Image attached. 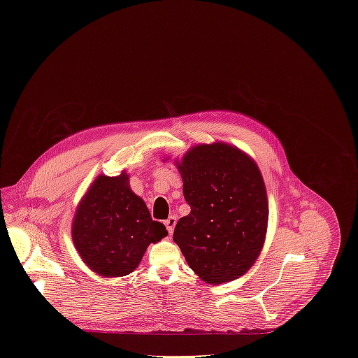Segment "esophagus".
I'll list each match as a JSON object with an SVG mask.
<instances>
[{
    "label": "esophagus",
    "mask_w": 358,
    "mask_h": 358,
    "mask_svg": "<svg viewBox=\"0 0 358 358\" xmlns=\"http://www.w3.org/2000/svg\"><path fill=\"white\" fill-rule=\"evenodd\" d=\"M166 227H167V230H169V233L171 234L173 233V230H175V225H176V216H169V218L166 220Z\"/></svg>",
    "instance_id": "1"
}]
</instances>
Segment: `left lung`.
Masks as SVG:
<instances>
[{
    "mask_svg": "<svg viewBox=\"0 0 358 358\" xmlns=\"http://www.w3.org/2000/svg\"><path fill=\"white\" fill-rule=\"evenodd\" d=\"M173 162L191 208L173 241L206 284L239 279L257 262L267 233L268 201L257 162L225 142L191 146Z\"/></svg>",
    "mask_w": 358,
    "mask_h": 358,
    "instance_id": "1",
    "label": "left lung"
}]
</instances>
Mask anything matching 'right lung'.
I'll return each instance as SVG.
<instances>
[{"label":"right lung","mask_w":358,"mask_h":358,"mask_svg":"<svg viewBox=\"0 0 358 358\" xmlns=\"http://www.w3.org/2000/svg\"><path fill=\"white\" fill-rule=\"evenodd\" d=\"M169 233L152 221L143 199L129 188V175H99L80 199L71 239L82 262L103 278L125 276L138 267L150 243Z\"/></svg>","instance_id":"add662e5"}]
</instances>
